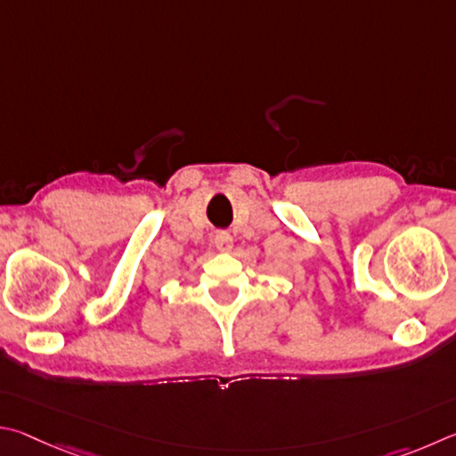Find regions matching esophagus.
Instances as JSON below:
<instances>
[{"label":"esophagus","instance_id":"1","mask_svg":"<svg viewBox=\"0 0 456 456\" xmlns=\"http://www.w3.org/2000/svg\"><path fill=\"white\" fill-rule=\"evenodd\" d=\"M214 244L220 252H230L232 250V236H230L226 230H220V232H216Z\"/></svg>","mask_w":456,"mask_h":456}]
</instances>
